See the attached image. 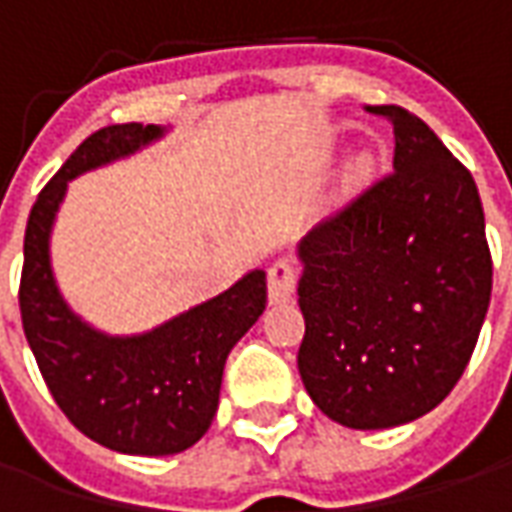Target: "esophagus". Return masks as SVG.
I'll list each match as a JSON object with an SVG mask.
<instances>
[{
    "label": "esophagus",
    "mask_w": 512,
    "mask_h": 512,
    "mask_svg": "<svg viewBox=\"0 0 512 512\" xmlns=\"http://www.w3.org/2000/svg\"><path fill=\"white\" fill-rule=\"evenodd\" d=\"M296 290V266L290 260H277L268 268V299L279 304L288 301Z\"/></svg>",
    "instance_id": "esophagus-1"
}]
</instances>
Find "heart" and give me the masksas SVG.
<instances>
[{
    "label": "heart",
    "mask_w": 512,
    "mask_h": 512,
    "mask_svg": "<svg viewBox=\"0 0 512 512\" xmlns=\"http://www.w3.org/2000/svg\"><path fill=\"white\" fill-rule=\"evenodd\" d=\"M373 167V158L365 156V153H356L345 161V169H343V183L351 189L356 183H362L367 178V172Z\"/></svg>",
    "instance_id": "obj_1"
}]
</instances>
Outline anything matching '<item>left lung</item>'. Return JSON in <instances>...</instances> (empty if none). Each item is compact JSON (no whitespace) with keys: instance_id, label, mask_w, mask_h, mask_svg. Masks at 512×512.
<instances>
[{"instance_id":"obj_1","label":"left lung","mask_w":512,"mask_h":512,"mask_svg":"<svg viewBox=\"0 0 512 512\" xmlns=\"http://www.w3.org/2000/svg\"><path fill=\"white\" fill-rule=\"evenodd\" d=\"M367 112L392 123L395 169L299 244V373L326 417L381 430L428 414L458 384L494 263L472 172L417 115Z\"/></svg>"}]
</instances>
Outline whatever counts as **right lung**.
I'll return each mask as SVG.
<instances>
[{
    "mask_svg": "<svg viewBox=\"0 0 512 512\" xmlns=\"http://www.w3.org/2000/svg\"><path fill=\"white\" fill-rule=\"evenodd\" d=\"M164 136L123 123L76 147L32 205L24 235L21 323L43 381L87 439L126 455H175L211 428L227 354L266 310V271H249L213 299L145 334L112 337L84 323L51 271V227L68 180L112 164Z\"/></svg>",
    "mask_w": 512,
    "mask_h": 512,
    "instance_id": "obj_1",
    "label": "right lung"
}]
</instances>
